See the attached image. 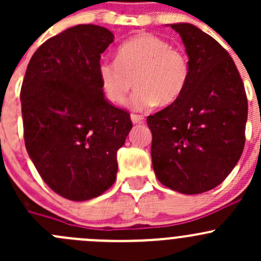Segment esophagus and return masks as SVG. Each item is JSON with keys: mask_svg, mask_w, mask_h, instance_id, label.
<instances>
[{"mask_svg": "<svg viewBox=\"0 0 261 261\" xmlns=\"http://www.w3.org/2000/svg\"><path fill=\"white\" fill-rule=\"evenodd\" d=\"M131 121H133V123H141L144 122V117L141 115H135V114H131Z\"/></svg>", "mask_w": 261, "mask_h": 261, "instance_id": "obj_1", "label": "esophagus"}]
</instances>
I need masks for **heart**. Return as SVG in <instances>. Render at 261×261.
<instances>
[{"label":"heart","mask_w":261,"mask_h":261,"mask_svg":"<svg viewBox=\"0 0 261 261\" xmlns=\"http://www.w3.org/2000/svg\"><path fill=\"white\" fill-rule=\"evenodd\" d=\"M105 96L115 105H122L133 89L134 110H146L159 103H174L186 89L191 75L188 57L172 48L164 39L140 34L128 39L117 50V60L102 59L97 67Z\"/></svg>","instance_id":"1"}]
</instances>
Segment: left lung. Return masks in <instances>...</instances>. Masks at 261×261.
Returning <instances> with one entry per match:
<instances>
[{"label": "left lung", "mask_w": 261, "mask_h": 261, "mask_svg": "<svg viewBox=\"0 0 261 261\" xmlns=\"http://www.w3.org/2000/svg\"><path fill=\"white\" fill-rule=\"evenodd\" d=\"M191 75L180 98L147 116L151 159L162 184L184 194L211 191L235 168L245 145L247 98L227 51L192 23H172Z\"/></svg>", "instance_id": "8db88e82"}]
</instances>
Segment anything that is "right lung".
<instances>
[{
  "label": "right lung",
  "instance_id": "right-lung-1",
  "mask_svg": "<svg viewBox=\"0 0 261 261\" xmlns=\"http://www.w3.org/2000/svg\"><path fill=\"white\" fill-rule=\"evenodd\" d=\"M114 38L92 23L67 29L34 53L21 87L29 156L49 188L70 201L115 183L117 150L133 127L130 114L105 98L97 73Z\"/></svg>",
  "mask_w": 261,
  "mask_h": 261
}]
</instances>
